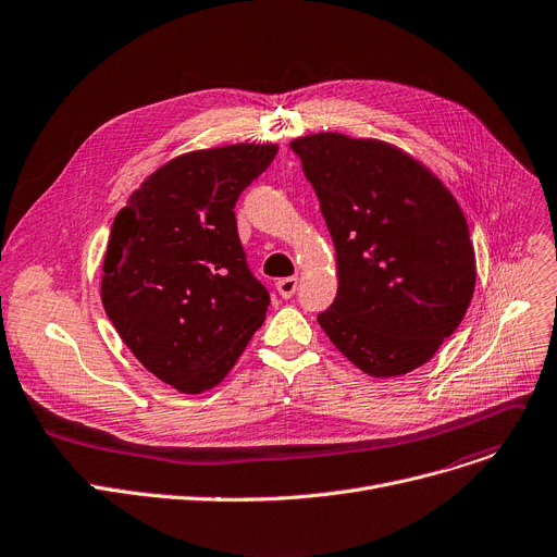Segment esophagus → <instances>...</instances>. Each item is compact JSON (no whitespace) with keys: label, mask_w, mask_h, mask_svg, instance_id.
I'll return each instance as SVG.
<instances>
[{"label":"esophagus","mask_w":557,"mask_h":557,"mask_svg":"<svg viewBox=\"0 0 557 557\" xmlns=\"http://www.w3.org/2000/svg\"><path fill=\"white\" fill-rule=\"evenodd\" d=\"M275 288H277V293L282 295V298H293L295 288H298V277H284V280H280L275 284Z\"/></svg>","instance_id":"1"}]
</instances>
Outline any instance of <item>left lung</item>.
Returning a JSON list of instances; mask_svg holds the SVG:
<instances>
[{"mask_svg":"<svg viewBox=\"0 0 557 557\" xmlns=\"http://www.w3.org/2000/svg\"><path fill=\"white\" fill-rule=\"evenodd\" d=\"M336 246L338 293L318 313L364 374L403 376L461 324L476 267L466 216L423 163L376 138H295Z\"/></svg>","mask_w":557,"mask_h":557,"instance_id":"1","label":"left lung"}]
</instances>
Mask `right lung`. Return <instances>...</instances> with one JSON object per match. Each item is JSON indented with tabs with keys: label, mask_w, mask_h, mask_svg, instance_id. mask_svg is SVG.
I'll list each match as a JSON object with an SVG mask.
<instances>
[{
	"label": "right lung",
	"mask_w": 557,
	"mask_h": 557,
	"mask_svg": "<svg viewBox=\"0 0 557 557\" xmlns=\"http://www.w3.org/2000/svg\"><path fill=\"white\" fill-rule=\"evenodd\" d=\"M277 154L239 143L181 154L147 176L111 226L100 298L140 364L183 394L221 381L264 324L235 203Z\"/></svg>",
	"instance_id": "right-lung-1"
}]
</instances>
